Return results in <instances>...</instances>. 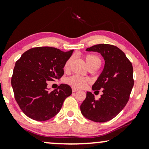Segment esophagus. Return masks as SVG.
Returning a JSON list of instances; mask_svg holds the SVG:
<instances>
[{
  "label": "esophagus",
  "instance_id": "obj_1",
  "mask_svg": "<svg viewBox=\"0 0 149 149\" xmlns=\"http://www.w3.org/2000/svg\"><path fill=\"white\" fill-rule=\"evenodd\" d=\"M78 90H79V89H77V88H75V87H72V92H76V91H77Z\"/></svg>",
  "mask_w": 149,
  "mask_h": 149
}]
</instances>
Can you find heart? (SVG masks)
I'll use <instances>...</instances> for the list:
<instances>
[{"mask_svg":"<svg viewBox=\"0 0 149 149\" xmlns=\"http://www.w3.org/2000/svg\"><path fill=\"white\" fill-rule=\"evenodd\" d=\"M85 60L86 61V63L89 68L91 66H99L101 64V60L98 56H95V55L88 54L85 56ZM72 61V57L69 58L68 60L66 61L64 65V69L65 71H68L70 69V66L71 62ZM66 82L68 84L72 85L73 87L79 89L85 88L91 83V80L88 78H85L79 76V75H72L70 77H68L66 79Z\"/></svg>","mask_w":149,"mask_h":149,"instance_id":"heart-1","label":"heart"}]
</instances>
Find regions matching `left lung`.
Segmentation results:
<instances>
[{
	"label": "left lung",
	"instance_id": "1",
	"mask_svg": "<svg viewBox=\"0 0 149 149\" xmlns=\"http://www.w3.org/2000/svg\"><path fill=\"white\" fill-rule=\"evenodd\" d=\"M86 50L100 53L105 60L102 72L92 86L95 92L102 89L103 94L95 100L87 91L81 111L87 119L102 123L115 117L127 104L134 83L133 66L124 52L113 45H95Z\"/></svg>",
	"mask_w": 149,
	"mask_h": 149
}]
</instances>
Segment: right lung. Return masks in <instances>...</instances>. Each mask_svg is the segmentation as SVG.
I'll return each instance as SVG.
<instances>
[{
	"label": "right lung",
	"mask_w": 149,
	"mask_h": 149,
	"mask_svg": "<svg viewBox=\"0 0 149 149\" xmlns=\"http://www.w3.org/2000/svg\"><path fill=\"white\" fill-rule=\"evenodd\" d=\"M73 50L64 52L52 47L30 49L15 62L11 77L14 97L20 109L36 121H47L59 113L65 99L72 93L66 84L54 91L47 86L64 74V65Z\"/></svg>",
	"instance_id": "obj_1"
}]
</instances>
